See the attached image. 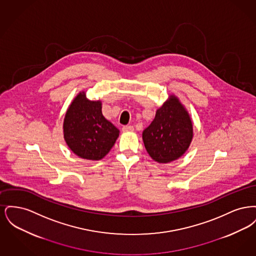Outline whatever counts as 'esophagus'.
<instances>
[{
  "instance_id": "obj_1",
  "label": "esophagus",
  "mask_w": 256,
  "mask_h": 256,
  "mask_svg": "<svg viewBox=\"0 0 256 256\" xmlns=\"http://www.w3.org/2000/svg\"><path fill=\"white\" fill-rule=\"evenodd\" d=\"M122 130L124 132H134V128L132 126H124Z\"/></svg>"
}]
</instances>
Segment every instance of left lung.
<instances>
[{
  "label": "left lung",
  "mask_w": 256,
  "mask_h": 256,
  "mask_svg": "<svg viewBox=\"0 0 256 256\" xmlns=\"http://www.w3.org/2000/svg\"><path fill=\"white\" fill-rule=\"evenodd\" d=\"M142 135L150 158L159 163H168L186 152L193 137V126L180 100L170 96Z\"/></svg>",
  "instance_id": "8db88e82"
}]
</instances>
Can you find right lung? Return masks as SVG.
Returning a JSON list of instances; mask_svg holds the SVG:
<instances>
[{
	"mask_svg": "<svg viewBox=\"0 0 256 256\" xmlns=\"http://www.w3.org/2000/svg\"><path fill=\"white\" fill-rule=\"evenodd\" d=\"M63 132L72 152L89 160L104 158L119 136V130L104 117L102 102L89 100L84 92L67 110Z\"/></svg>",
	"mask_w": 256,
	"mask_h": 256,
	"instance_id": "1",
	"label": "right lung"
}]
</instances>
